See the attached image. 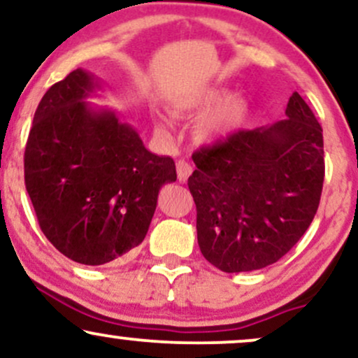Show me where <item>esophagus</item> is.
<instances>
[{
  "instance_id": "esophagus-1",
  "label": "esophagus",
  "mask_w": 358,
  "mask_h": 358,
  "mask_svg": "<svg viewBox=\"0 0 358 358\" xmlns=\"http://www.w3.org/2000/svg\"><path fill=\"white\" fill-rule=\"evenodd\" d=\"M192 171H193V168L188 162H185V160L176 162V173H178V180L182 183L187 182L188 176L192 175Z\"/></svg>"
}]
</instances>
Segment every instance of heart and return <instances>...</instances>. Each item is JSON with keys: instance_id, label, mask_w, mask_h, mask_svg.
Returning a JSON list of instances; mask_svg holds the SVG:
<instances>
[{"instance_id": "obj_1", "label": "heart", "mask_w": 358, "mask_h": 358, "mask_svg": "<svg viewBox=\"0 0 358 358\" xmlns=\"http://www.w3.org/2000/svg\"><path fill=\"white\" fill-rule=\"evenodd\" d=\"M222 96V88L206 86V88H200L182 98L173 106V111L176 115L200 113V111L209 108ZM245 118H247V101L238 94H228L213 109L208 110L201 116L196 124V135L206 143H220V141L228 140L238 131ZM158 128L162 131H166L165 122H158Z\"/></svg>"}]
</instances>
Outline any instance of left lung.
<instances>
[{
    "mask_svg": "<svg viewBox=\"0 0 358 358\" xmlns=\"http://www.w3.org/2000/svg\"><path fill=\"white\" fill-rule=\"evenodd\" d=\"M285 115L193 153L198 245L222 272L275 264L315 217L325 176L322 127L296 92Z\"/></svg>",
    "mask_w": 358,
    "mask_h": 358,
    "instance_id": "8db88e82",
    "label": "left lung"
}]
</instances>
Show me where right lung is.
<instances>
[{"label": "right lung", "instance_id": "add662e5", "mask_svg": "<svg viewBox=\"0 0 358 358\" xmlns=\"http://www.w3.org/2000/svg\"><path fill=\"white\" fill-rule=\"evenodd\" d=\"M101 86L71 71L34 111L24 185L46 238L83 265L118 260L143 242L158 192L176 180L175 162L145 148L113 110L85 101Z\"/></svg>", "mask_w": 358, "mask_h": 358}]
</instances>
